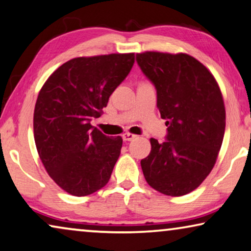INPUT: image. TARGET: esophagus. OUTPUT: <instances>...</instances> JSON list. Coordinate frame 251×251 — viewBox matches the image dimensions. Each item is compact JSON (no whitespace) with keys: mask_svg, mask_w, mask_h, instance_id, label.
Listing matches in <instances>:
<instances>
[{"mask_svg":"<svg viewBox=\"0 0 251 251\" xmlns=\"http://www.w3.org/2000/svg\"><path fill=\"white\" fill-rule=\"evenodd\" d=\"M136 137H137V135H134V134H132V133L123 134V140L124 141H133V140H135Z\"/></svg>","mask_w":251,"mask_h":251,"instance_id":"obj_1","label":"esophagus"}]
</instances>
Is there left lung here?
I'll return each mask as SVG.
<instances>
[{"label":"left lung","mask_w":251,"mask_h":251,"mask_svg":"<svg viewBox=\"0 0 251 251\" xmlns=\"http://www.w3.org/2000/svg\"><path fill=\"white\" fill-rule=\"evenodd\" d=\"M136 62L156 89L167 140L151 138L141 160L148 184L168 196L196 189L211 173L226 129V108L213 74L193 56L145 51Z\"/></svg>","instance_id":"left-lung-1"}]
</instances>
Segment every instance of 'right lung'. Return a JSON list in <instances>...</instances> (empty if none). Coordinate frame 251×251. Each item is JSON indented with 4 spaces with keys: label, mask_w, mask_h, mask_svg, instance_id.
I'll use <instances>...</instances> for the list:
<instances>
[{
    "label": "right lung",
    "mask_w": 251,
    "mask_h": 251,
    "mask_svg": "<svg viewBox=\"0 0 251 251\" xmlns=\"http://www.w3.org/2000/svg\"><path fill=\"white\" fill-rule=\"evenodd\" d=\"M134 61V53L70 59L40 89L33 113L36 148L50 177L71 195H90L109 181L123 138L106 136L91 121L101 116Z\"/></svg>",
    "instance_id": "add662e5"
}]
</instances>
